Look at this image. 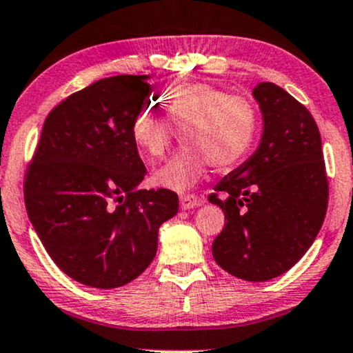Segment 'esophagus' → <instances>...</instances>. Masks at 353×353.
<instances>
[{"label": "esophagus", "instance_id": "esophagus-1", "mask_svg": "<svg viewBox=\"0 0 353 353\" xmlns=\"http://www.w3.org/2000/svg\"><path fill=\"white\" fill-rule=\"evenodd\" d=\"M205 200L200 196H196V194H181L180 196V206L183 210H192V208H196V206H201Z\"/></svg>", "mask_w": 353, "mask_h": 353}]
</instances>
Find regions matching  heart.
<instances>
[{"mask_svg":"<svg viewBox=\"0 0 353 353\" xmlns=\"http://www.w3.org/2000/svg\"><path fill=\"white\" fill-rule=\"evenodd\" d=\"M163 115L140 110L130 135L142 155L160 159L174 130H183L185 150L173 155L153 175L160 188L186 192L205 176L208 163L216 170L238 165L248 155L258 132V110L241 95H230L208 82H190L160 95Z\"/></svg>","mask_w":353,"mask_h":353,"instance_id":"obj_1","label":"heart"}]
</instances>
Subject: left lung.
<instances>
[{
	"mask_svg": "<svg viewBox=\"0 0 353 353\" xmlns=\"http://www.w3.org/2000/svg\"><path fill=\"white\" fill-rule=\"evenodd\" d=\"M252 97L263 114L258 150L228 173L210 201L225 211L213 258L251 283L284 274L312 246L329 200L319 127L310 112L272 82Z\"/></svg>",
	"mask_w": 353,
	"mask_h": 353,
	"instance_id": "obj_1",
	"label": "left lung"
}]
</instances>
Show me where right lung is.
<instances>
[{
  "mask_svg": "<svg viewBox=\"0 0 353 353\" xmlns=\"http://www.w3.org/2000/svg\"><path fill=\"white\" fill-rule=\"evenodd\" d=\"M148 79L105 77L69 95L46 117L28 167L29 221L57 268L90 288L142 274L178 211L172 190L139 188L147 168L130 123L150 103Z\"/></svg>",
  "mask_w": 353,
  "mask_h": 353,
  "instance_id": "1",
  "label": "right lung"
}]
</instances>
